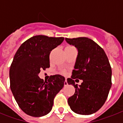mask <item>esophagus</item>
I'll return each mask as SVG.
<instances>
[{
	"label": "esophagus",
	"mask_w": 123,
	"mask_h": 123,
	"mask_svg": "<svg viewBox=\"0 0 123 123\" xmlns=\"http://www.w3.org/2000/svg\"><path fill=\"white\" fill-rule=\"evenodd\" d=\"M64 86H67L68 84V82H67V80H66L65 81H64Z\"/></svg>",
	"instance_id": "1"
}]
</instances>
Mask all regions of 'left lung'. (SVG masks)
<instances>
[{
    "mask_svg": "<svg viewBox=\"0 0 123 123\" xmlns=\"http://www.w3.org/2000/svg\"><path fill=\"white\" fill-rule=\"evenodd\" d=\"M78 50L71 79L68 84L75 88V94L68 99L71 109L78 114L90 115L105 103L112 86V69L107 55L93 40L86 37L65 38ZM83 82L75 84L74 79Z\"/></svg>",
    "mask_w": 123,
    "mask_h": 123,
    "instance_id": "1",
    "label": "left lung"
}]
</instances>
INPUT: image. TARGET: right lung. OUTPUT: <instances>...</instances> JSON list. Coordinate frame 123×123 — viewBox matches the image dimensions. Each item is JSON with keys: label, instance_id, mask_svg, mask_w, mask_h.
Listing matches in <instances>:
<instances>
[{"label": "right lung", "instance_id": "obj_1", "mask_svg": "<svg viewBox=\"0 0 123 123\" xmlns=\"http://www.w3.org/2000/svg\"><path fill=\"white\" fill-rule=\"evenodd\" d=\"M64 39L35 36L22 43L14 55L9 69L10 88L18 106L29 116L48 114L64 87L65 78L61 75L51 76L44 82L38 76L41 69L50 67V52Z\"/></svg>", "mask_w": 123, "mask_h": 123}]
</instances>
